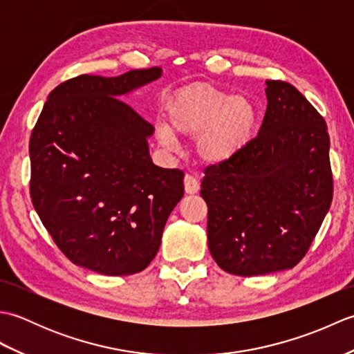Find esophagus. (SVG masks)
I'll list each match as a JSON object with an SVG mask.
<instances>
[{
	"mask_svg": "<svg viewBox=\"0 0 354 354\" xmlns=\"http://www.w3.org/2000/svg\"><path fill=\"white\" fill-rule=\"evenodd\" d=\"M184 189L185 193L189 194H196L199 192V181L192 175H185L184 178Z\"/></svg>",
	"mask_w": 354,
	"mask_h": 354,
	"instance_id": "obj_1",
	"label": "esophagus"
}]
</instances>
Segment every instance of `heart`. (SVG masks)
Instances as JSON below:
<instances>
[{"mask_svg":"<svg viewBox=\"0 0 354 354\" xmlns=\"http://www.w3.org/2000/svg\"><path fill=\"white\" fill-rule=\"evenodd\" d=\"M167 124L156 127L164 147L175 146V133L194 138L201 160L221 165L251 145L260 126V111L248 95L225 93L212 85H190L173 97Z\"/></svg>","mask_w":354,"mask_h":354,"instance_id":"obj_1","label":"heart"}]
</instances>
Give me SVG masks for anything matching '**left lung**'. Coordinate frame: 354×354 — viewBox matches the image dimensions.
Returning <instances> with one entry per match:
<instances>
[{"mask_svg": "<svg viewBox=\"0 0 354 354\" xmlns=\"http://www.w3.org/2000/svg\"><path fill=\"white\" fill-rule=\"evenodd\" d=\"M268 108L242 153L209 165L201 194L208 205V250L240 277L292 269L333 198L327 124L295 86L266 80Z\"/></svg>", "mask_w": 354, "mask_h": 354, "instance_id": "left-lung-1", "label": "left lung"}]
</instances>
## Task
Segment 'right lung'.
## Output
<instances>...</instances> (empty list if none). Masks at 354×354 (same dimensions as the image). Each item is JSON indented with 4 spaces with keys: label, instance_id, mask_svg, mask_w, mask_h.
<instances>
[{
    "label": "right lung",
    "instance_id": "1",
    "mask_svg": "<svg viewBox=\"0 0 354 354\" xmlns=\"http://www.w3.org/2000/svg\"><path fill=\"white\" fill-rule=\"evenodd\" d=\"M131 70L84 76L50 93L30 137L36 213L74 265L103 275L146 269L160 250L184 173L153 164V126L120 97L161 77Z\"/></svg>",
    "mask_w": 354,
    "mask_h": 354
}]
</instances>
